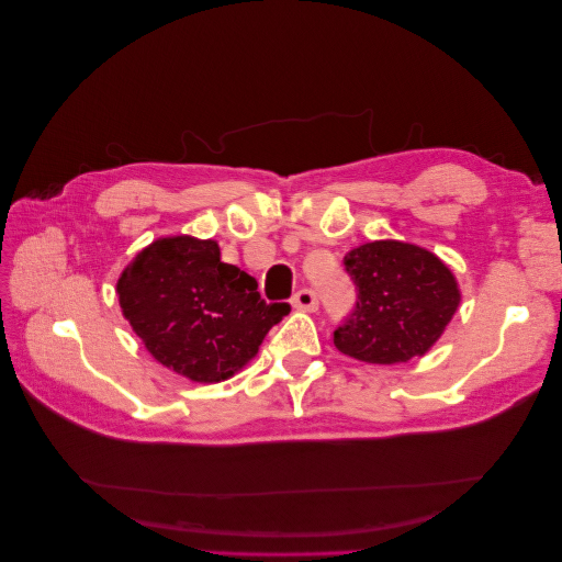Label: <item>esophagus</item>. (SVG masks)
<instances>
[{
	"label": "esophagus",
	"mask_w": 562,
	"mask_h": 562,
	"mask_svg": "<svg viewBox=\"0 0 562 562\" xmlns=\"http://www.w3.org/2000/svg\"><path fill=\"white\" fill-rule=\"evenodd\" d=\"M293 307L302 310V312H316L318 310V297L310 288H302L293 295Z\"/></svg>",
	"instance_id": "1"
}]
</instances>
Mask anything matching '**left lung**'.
Wrapping results in <instances>:
<instances>
[{
	"label": "left lung",
	"instance_id": "8db88e82",
	"mask_svg": "<svg viewBox=\"0 0 562 562\" xmlns=\"http://www.w3.org/2000/svg\"><path fill=\"white\" fill-rule=\"evenodd\" d=\"M345 269L359 295L333 342L356 361L394 366L424 356L462 300L448 265L415 244H363L345 255Z\"/></svg>",
	"mask_w": 562,
	"mask_h": 562
}]
</instances>
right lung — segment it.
<instances>
[{
  "label": "right lung",
  "mask_w": 562,
  "mask_h": 562,
  "mask_svg": "<svg viewBox=\"0 0 562 562\" xmlns=\"http://www.w3.org/2000/svg\"><path fill=\"white\" fill-rule=\"evenodd\" d=\"M119 307L145 349L192 382H223L258 353L291 312L267 304L255 281L220 260L213 239L164 236L135 255L116 281Z\"/></svg>",
  "instance_id": "add662e5"
}]
</instances>
